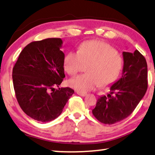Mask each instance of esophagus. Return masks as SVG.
Wrapping results in <instances>:
<instances>
[{"instance_id": "esophagus-1", "label": "esophagus", "mask_w": 155, "mask_h": 155, "mask_svg": "<svg viewBox=\"0 0 155 155\" xmlns=\"http://www.w3.org/2000/svg\"><path fill=\"white\" fill-rule=\"evenodd\" d=\"M77 94H78V95L81 96V97H85L87 95V93H85V92H78V91H77Z\"/></svg>"}]
</instances>
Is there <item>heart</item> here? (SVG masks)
<instances>
[{
  "mask_svg": "<svg viewBox=\"0 0 155 155\" xmlns=\"http://www.w3.org/2000/svg\"><path fill=\"white\" fill-rule=\"evenodd\" d=\"M90 64L87 74L69 81L76 91L86 92L101 85L107 87L116 81L123 68V59L115 48L105 41L91 40L82 43L77 51L69 52L64 58V69L71 76L81 70L84 64Z\"/></svg>",
  "mask_w": 155,
  "mask_h": 155,
  "instance_id": "heart-1",
  "label": "heart"
}]
</instances>
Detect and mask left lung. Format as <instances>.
<instances>
[{
	"mask_svg": "<svg viewBox=\"0 0 155 155\" xmlns=\"http://www.w3.org/2000/svg\"><path fill=\"white\" fill-rule=\"evenodd\" d=\"M121 78L110 87L107 97H100L92 114L101 123L113 124L131 114L147 89L146 60L138 50L123 53Z\"/></svg>",
	"mask_w": 155,
	"mask_h": 155,
	"instance_id": "obj_1",
	"label": "left lung"
}]
</instances>
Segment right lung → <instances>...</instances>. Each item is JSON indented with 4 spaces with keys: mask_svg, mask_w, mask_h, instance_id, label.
I'll return each instance as SVG.
<instances>
[{
    "mask_svg": "<svg viewBox=\"0 0 155 155\" xmlns=\"http://www.w3.org/2000/svg\"><path fill=\"white\" fill-rule=\"evenodd\" d=\"M61 38H47L28 44L20 53L13 68L16 98L25 114L46 122L59 116L74 91L55 87L63 82L64 54Z\"/></svg>",
    "mask_w": 155,
    "mask_h": 155,
    "instance_id": "1",
    "label": "right lung"
}]
</instances>
